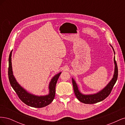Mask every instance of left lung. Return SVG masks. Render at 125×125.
Masks as SVG:
<instances>
[{
    "label": "left lung",
    "mask_w": 125,
    "mask_h": 125,
    "mask_svg": "<svg viewBox=\"0 0 125 125\" xmlns=\"http://www.w3.org/2000/svg\"><path fill=\"white\" fill-rule=\"evenodd\" d=\"M110 45L113 48L114 54H115L114 48H113L111 44ZM114 62L115 68L113 77L111 79V80L106 85V86L104 87L103 89L100 91L99 92L96 93L91 94H82L79 91L76 82L74 80L73 78H72V81H73V84L75 95L79 101H80L82 103H83L84 104H94L104 100L109 95V94L111 93L112 91L113 86L115 85L117 80V77H118V68H117V63L115 60V57H114Z\"/></svg>",
    "instance_id": "8db88e82"
}]
</instances>
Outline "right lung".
Listing matches in <instances>:
<instances>
[{
  "label": "right lung",
  "instance_id": "add662e5",
  "mask_svg": "<svg viewBox=\"0 0 125 125\" xmlns=\"http://www.w3.org/2000/svg\"><path fill=\"white\" fill-rule=\"evenodd\" d=\"M11 51L9 57L8 77L10 83L15 92L17 94L19 99L24 103L30 106L35 108H42L51 104L53 101L55 95L56 85L62 72L55 74L52 77L49 83V93L45 95H36L28 92L23 87L21 86L17 81L13 74L12 62H11Z\"/></svg>",
  "mask_w": 125,
  "mask_h": 125
}]
</instances>
